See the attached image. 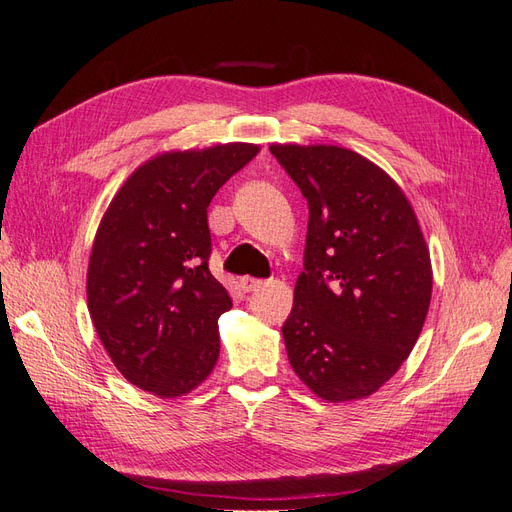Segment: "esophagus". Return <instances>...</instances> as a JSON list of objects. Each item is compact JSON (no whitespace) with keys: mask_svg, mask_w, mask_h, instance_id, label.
Returning a JSON list of instances; mask_svg holds the SVG:
<instances>
[{"mask_svg":"<svg viewBox=\"0 0 512 512\" xmlns=\"http://www.w3.org/2000/svg\"><path fill=\"white\" fill-rule=\"evenodd\" d=\"M262 280H256V277H250V275H245V277H241V282H239V286H241V290L243 292H254V290H258V288H262Z\"/></svg>","mask_w":512,"mask_h":512,"instance_id":"1","label":"esophagus"}]
</instances>
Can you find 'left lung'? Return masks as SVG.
<instances>
[{"label": "left lung", "mask_w": 512, "mask_h": 512, "mask_svg": "<svg viewBox=\"0 0 512 512\" xmlns=\"http://www.w3.org/2000/svg\"><path fill=\"white\" fill-rule=\"evenodd\" d=\"M307 198L305 271L282 333L316 397L365 399L404 363L429 312L431 258L408 196L361 153L273 143Z\"/></svg>", "instance_id": "1"}]
</instances>
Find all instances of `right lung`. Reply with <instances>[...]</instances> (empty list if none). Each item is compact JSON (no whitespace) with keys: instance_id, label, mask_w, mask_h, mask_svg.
Wrapping results in <instances>:
<instances>
[{"instance_id":"add662e5","label":"right lung","mask_w":512,"mask_h":512,"mask_svg":"<svg viewBox=\"0 0 512 512\" xmlns=\"http://www.w3.org/2000/svg\"><path fill=\"white\" fill-rule=\"evenodd\" d=\"M258 151L252 143L162 151L123 181L96 230L91 322L119 374L160 399L192 393L218 363V318L232 301L207 265V209Z\"/></svg>"}]
</instances>
